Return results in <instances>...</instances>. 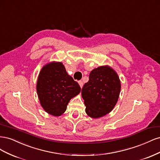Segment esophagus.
I'll use <instances>...</instances> for the list:
<instances>
[{
    "label": "esophagus",
    "instance_id": "34e87169",
    "mask_svg": "<svg viewBox=\"0 0 160 160\" xmlns=\"http://www.w3.org/2000/svg\"><path fill=\"white\" fill-rule=\"evenodd\" d=\"M78 83H79V84L80 87H81V88H83V81H79Z\"/></svg>",
    "mask_w": 160,
    "mask_h": 160
}]
</instances>
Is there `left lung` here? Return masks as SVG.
Returning <instances> with one entry per match:
<instances>
[{
    "label": "left lung",
    "instance_id": "left-lung-1",
    "mask_svg": "<svg viewBox=\"0 0 160 160\" xmlns=\"http://www.w3.org/2000/svg\"><path fill=\"white\" fill-rule=\"evenodd\" d=\"M120 91L119 77L111 67L100 66L92 70L89 81L81 90L86 113L97 119L110 113L118 102Z\"/></svg>",
    "mask_w": 160,
    "mask_h": 160
}]
</instances>
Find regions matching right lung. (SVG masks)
<instances>
[{
	"instance_id": "obj_1",
	"label": "right lung",
	"mask_w": 160,
	"mask_h": 160,
	"mask_svg": "<svg viewBox=\"0 0 160 160\" xmlns=\"http://www.w3.org/2000/svg\"><path fill=\"white\" fill-rule=\"evenodd\" d=\"M80 91L79 85L68 75L61 62H49L38 74V98L43 109L51 115L57 117L63 114L69 101Z\"/></svg>"
}]
</instances>
